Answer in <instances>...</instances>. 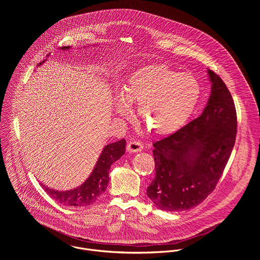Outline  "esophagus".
I'll use <instances>...</instances> for the list:
<instances>
[{"instance_id": "obj_1", "label": "esophagus", "mask_w": 260, "mask_h": 260, "mask_svg": "<svg viewBox=\"0 0 260 260\" xmlns=\"http://www.w3.org/2000/svg\"><path fill=\"white\" fill-rule=\"evenodd\" d=\"M143 149V144L139 141L136 140H132L130 142H128L127 144V151L128 152H140Z\"/></svg>"}]
</instances>
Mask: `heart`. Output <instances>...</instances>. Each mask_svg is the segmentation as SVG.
Masks as SVG:
<instances>
[{"mask_svg":"<svg viewBox=\"0 0 260 260\" xmlns=\"http://www.w3.org/2000/svg\"><path fill=\"white\" fill-rule=\"evenodd\" d=\"M200 97L196 80L164 64H151L130 75L116 113L130 115L129 105L138 104V116L144 128L154 135H169L180 129L195 110Z\"/></svg>","mask_w":260,"mask_h":260,"instance_id":"heart-1","label":"heart"}]
</instances>
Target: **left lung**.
<instances>
[{"instance_id":"8db88e82","label":"left lung","mask_w":260,"mask_h":260,"mask_svg":"<svg viewBox=\"0 0 260 260\" xmlns=\"http://www.w3.org/2000/svg\"><path fill=\"white\" fill-rule=\"evenodd\" d=\"M211 94L202 114L153 146L156 176L147 187L164 211H183L215 189L231 155L237 131L232 96L222 79L208 70Z\"/></svg>"}]
</instances>
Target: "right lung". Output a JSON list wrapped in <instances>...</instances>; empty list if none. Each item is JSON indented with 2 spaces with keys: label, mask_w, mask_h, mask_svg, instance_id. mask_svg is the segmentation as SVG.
Returning a JSON list of instances; mask_svg holds the SVG:
<instances>
[{
  "label": "right lung",
  "mask_w": 260,
  "mask_h": 260,
  "mask_svg": "<svg viewBox=\"0 0 260 260\" xmlns=\"http://www.w3.org/2000/svg\"><path fill=\"white\" fill-rule=\"evenodd\" d=\"M62 50L70 49V46L62 47ZM44 63V61H43ZM42 62L40 63V65ZM125 139L106 145L91 175L79 187L72 190L59 191L49 188L41 183L43 189L50 197L65 206H88L93 204L103 194L109 183V170L112 164L121 158L125 153Z\"/></svg>",
  "instance_id": "right-lung-1"
}]
</instances>
